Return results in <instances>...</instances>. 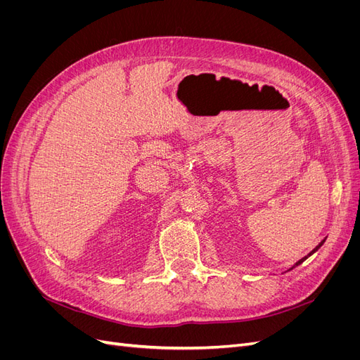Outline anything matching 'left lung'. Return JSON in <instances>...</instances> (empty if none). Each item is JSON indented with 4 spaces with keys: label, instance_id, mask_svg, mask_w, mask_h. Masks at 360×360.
Listing matches in <instances>:
<instances>
[{
    "label": "left lung",
    "instance_id": "left-lung-1",
    "mask_svg": "<svg viewBox=\"0 0 360 360\" xmlns=\"http://www.w3.org/2000/svg\"><path fill=\"white\" fill-rule=\"evenodd\" d=\"M323 243H324V240H323V242H321V243H320V245H319V246H317V248H315V249H314V250H312V252H311V254H309V255H312V254H314V252H315V250H317V249H319V248H320V246H321V245H323ZM309 255H308V257H309ZM308 257H304V258H302V259H299V261H297V263H296V266H299V264H300V263H303V261H304V259H307V258H308Z\"/></svg>",
    "mask_w": 360,
    "mask_h": 360
}]
</instances>
